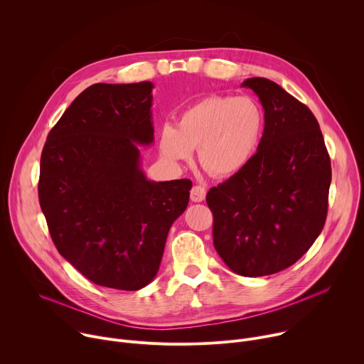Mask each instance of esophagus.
<instances>
[{
    "label": "esophagus",
    "mask_w": 364,
    "mask_h": 364,
    "mask_svg": "<svg viewBox=\"0 0 364 364\" xmlns=\"http://www.w3.org/2000/svg\"><path fill=\"white\" fill-rule=\"evenodd\" d=\"M190 197L193 201L196 203H200L205 198V188L203 186H194L190 191Z\"/></svg>",
    "instance_id": "34e87169"
}]
</instances>
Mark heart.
Listing matches in <instances>:
<instances>
[{
    "label": "heart",
    "instance_id": "obj_1",
    "mask_svg": "<svg viewBox=\"0 0 364 364\" xmlns=\"http://www.w3.org/2000/svg\"><path fill=\"white\" fill-rule=\"evenodd\" d=\"M265 127L264 111L249 96H207L187 107L159 132L161 157L171 166L191 159L215 177L239 173L253 157Z\"/></svg>",
    "mask_w": 364,
    "mask_h": 364
}]
</instances>
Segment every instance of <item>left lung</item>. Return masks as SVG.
<instances>
[{
  "label": "left lung",
  "instance_id": "8db88e82",
  "mask_svg": "<svg viewBox=\"0 0 364 364\" xmlns=\"http://www.w3.org/2000/svg\"><path fill=\"white\" fill-rule=\"evenodd\" d=\"M265 127L250 161L209 190L213 243L237 275L265 277L294 265L321 233L331 163L320 125L304 103L265 77H250Z\"/></svg>",
  "mask_w": 364,
  "mask_h": 364
}]
</instances>
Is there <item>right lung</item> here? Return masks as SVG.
<instances>
[{"label": "right lung", "mask_w": 364, "mask_h": 364, "mask_svg": "<svg viewBox=\"0 0 364 364\" xmlns=\"http://www.w3.org/2000/svg\"><path fill=\"white\" fill-rule=\"evenodd\" d=\"M151 82L85 89L47 135L38 200L55 246L96 285L138 291L159 272L191 181H151L138 145H151Z\"/></svg>", "instance_id": "1"}]
</instances>
